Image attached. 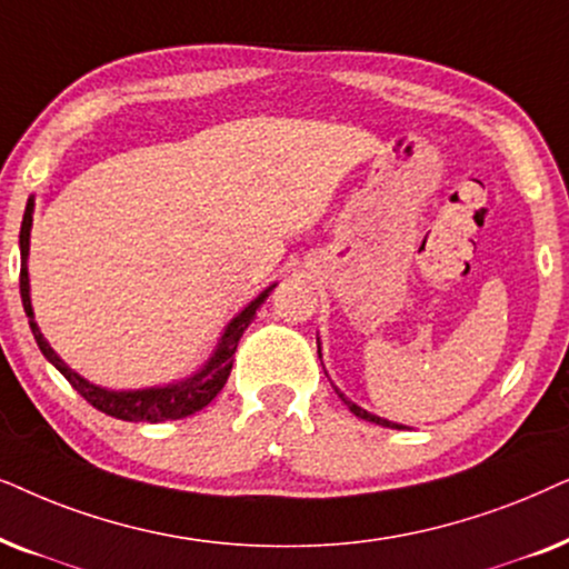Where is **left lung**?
Listing matches in <instances>:
<instances>
[{"mask_svg":"<svg viewBox=\"0 0 569 569\" xmlns=\"http://www.w3.org/2000/svg\"><path fill=\"white\" fill-rule=\"evenodd\" d=\"M336 392H338V390H336ZM338 396H340V398H343V403H346L348 408H351V413H356V416H359V419L375 421V423H380V427H390V429H403V427H400V423L385 421V419H380V416H372V413H367V411H363V408H359V406H356V403H351V400H348V398L343 396V392H338Z\"/></svg>","mask_w":569,"mask_h":569,"instance_id":"obj_1","label":"left lung"}]
</instances>
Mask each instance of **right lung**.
Returning a JSON list of instances; mask_svg holds the SVG:
<instances>
[{
	"label": "right lung",
	"mask_w": 569,
	"mask_h": 569,
	"mask_svg": "<svg viewBox=\"0 0 569 569\" xmlns=\"http://www.w3.org/2000/svg\"><path fill=\"white\" fill-rule=\"evenodd\" d=\"M30 223H33V200H28L26 216H22V226H20V297H22V309L30 317V330H33V338L41 353L54 363L67 377V382L72 385L74 390L80 392L82 398L88 400L90 406L98 408V411L113 416V419L121 421H173V419H184V416L200 411L206 408L210 400H213L218 392L223 390L226 380H229L231 367H233V353H237V346L244 330L252 325L257 309L262 307V301L270 297V289H264L260 297H257L252 305L244 307V312H239L226 328L221 343H218V351L213 359L208 361V367L202 372H197L192 380L181 382V385H171V388H156V390H134V392H111L103 388H96L88 380H82L80 375H74L67 363L59 359V356L51 351V346L43 340L41 330L33 322V309H30V293H28V244H30Z\"/></svg>",
	"instance_id": "1"
}]
</instances>
